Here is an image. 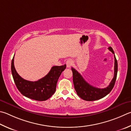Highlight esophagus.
Here are the masks:
<instances>
[{
  "mask_svg": "<svg viewBox=\"0 0 131 131\" xmlns=\"http://www.w3.org/2000/svg\"><path fill=\"white\" fill-rule=\"evenodd\" d=\"M72 65H73L72 60H71V59H68V60L66 61V66H67L68 68H70Z\"/></svg>",
  "mask_w": 131,
  "mask_h": 131,
  "instance_id": "1",
  "label": "esophagus"
}]
</instances>
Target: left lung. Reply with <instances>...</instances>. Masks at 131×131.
<instances>
[{
    "instance_id": "1",
    "label": "left lung",
    "mask_w": 131,
    "mask_h": 131,
    "mask_svg": "<svg viewBox=\"0 0 131 131\" xmlns=\"http://www.w3.org/2000/svg\"><path fill=\"white\" fill-rule=\"evenodd\" d=\"M108 49L114 54L115 58V67H114V77L108 86L103 89L98 88L92 86L88 84L82 75L75 69L72 68L73 72V81L74 86L78 96L85 101H95L101 99L108 94L115 85L117 74V61L115 56V53L111 47Z\"/></svg>"
}]
</instances>
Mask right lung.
Here are the masks:
<instances>
[{"instance_id": "add662e5", "label": "right lung", "mask_w": 131, "mask_h": 131, "mask_svg": "<svg viewBox=\"0 0 131 131\" xmlns=\"http://www.w3.org/2000/svg\"><path fill=\"white\" fill-rule=\"evenodd\" d=\"M14 56L11 62V72L14 82L21 93L28 98L37 101H45L52 96L56 90L57 83L66 65L54 66L49 73L37 81L23 79L18 74L14 64Z\"/></svg>"}]
</instances>
